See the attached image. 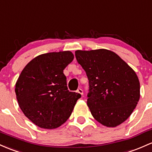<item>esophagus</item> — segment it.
<instances>
[{
    "mask_svg": "<svg viewBox=\"0 0 152 152\" xmlns=\"http://www.w3.org/2000/svg\"><path fill=\"white\" fill-rule=\"evenodd\" d=\"M77 92L79 93V94H81V95H83V94H84V91H83V90L81 89V88H79V89H77Z\"/></svg>",
    "mask_w": 152,
    "mask_h": 152,
    "instance_id": "obj_1",
    "label": "esophagus"
}]
</instances>
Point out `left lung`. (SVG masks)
Instances as JSON below:
<instances>
[{"instance_id":"8db88e82","label":"left lung","mask_w":152,"mask_h":152,"mask_svg":"<svg viewBox=\"0 0 152 152\" xmlns=\"http://www.w3.org/2000/svg\"><path fill=\"white\" fill-rule=\"evenodd\" d=\"M89 80L87 105L94 119L116 127L129 118L140 98L135 71L114 52L105 49L75 52Z\"/></svg>"}]
</instances>
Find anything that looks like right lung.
Masks as SVG:
<instances>
[{
  "label": "right lung",
  "mask_w": 152,
  "mask_h": 152,
  "mask_svg": "<svg viewBox=\"0 0 152 152\" xmlns=\"http://www.w3.org/2000/svg\"><path fill=\"white\" fill-rule=\"evenodd\" d=\"M70 51L49 53L34 58L25 66L15 92L25 116L42 128L53 129L71 116L81 96L68 89L63 70L73 60Z\"/></svg>",
  "instance_id": "add662e5"
}]
</instances>
